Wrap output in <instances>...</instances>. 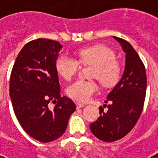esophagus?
<instances>
[{"instance_id":"1","label":"esophagus","mask_w":158,"mask_h":158,"mask_svg":"<svg viewBox=\"0 0 158 158\" xmlns=\"http://www.w3.org/2000/svg\"><path fill=\"white\" fill-rule=\"evenodd\" d=\"M84 104L83 103H80V102H76V107L79 109V108H81V107H84Z\"/></svg>"}]
</instances>
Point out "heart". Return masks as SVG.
<instances>
[{
  "label": "heart",
  "instance_id": "b5f03b06",
  "mask_svg": "<svg viewBox=\"0 0 158 158\" xmlns=\"http://www.w3.org/2000/svg\"><path fill=\"white\" fill-rule=\"evenodd\" d=\"M112 49L103 45H96L78 51L77 60L62 55L56 60L57 73L67 81L73 79L82 65H92L89 76L97 79L104 87H111L117 83L121 73L120 61ZM98 90V84L92 79H79L67 89L69 98L78 102H88Z\"/></svg>",
  "mask_w": 158,
  "mask_h": 158
}]
</instances>
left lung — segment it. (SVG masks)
<instances>
[{"mask_svg": "<svg viewBox=\"0 0 158 158\" xmlns=\"http://www.w3.org/2000/svg\"><path fill=\"white\" fill-rule=\"evenodd\" d=\"M125 55V72L120 82L99 107L100 116L90 125L92 133L102 141L114 142L125 137L135 127L143 109L147 75L145 66L130 43L114 36ZM108 107L107 111L104 108Z\"/></svg>", "mask_w": 158, "mask_h": 158, "instance_id": "8db88e82", "label": "left lung"}]
</instances>
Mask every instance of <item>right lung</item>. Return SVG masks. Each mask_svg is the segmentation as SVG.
<instances>
[{"instance_id": "add662e5", "label": "right lung", "mask_w": 158, "mask_h": 158, "mask_svg": "<svg viewBox=\"0 0 158 158\" xmlns=\"http://www.w3.org/2000/svg\"><path fill=\"white\" fill-rule=\"evenodd\" d=\"M62 46L57 41L38 38L19 52L10 79L14 111L23 130L42 143L60 137L76 109L61 96L56 60Z\"/></svg>"}]
</instances>
